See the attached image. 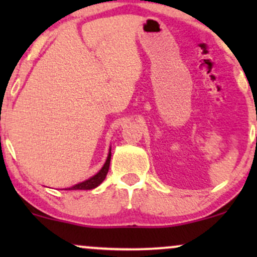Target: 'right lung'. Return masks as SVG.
I'll list each match as a JSON object with an SVG mask.
<instances>
[{"mask_svg":"<svg viewBox=\"0 0 257 257\" xmlns=\"http://www.w3.org/2000/svg\"><path fill=\"white\" fill-rule=\"evenodd\" d=\"M110 161H111V149L110 152H108L107 159H106L104 167L99 170V173H96L95 175L91 176L88 180H85L83 182H79V184L72 186V187L65 188V190H93V188L98 187V186L104 181L106 175L108 173V168H110Z\"/></svg>","mask_w":257,"mask_h":257,"instance_id":"obj_1","label":"right lung"}]
</instances>
